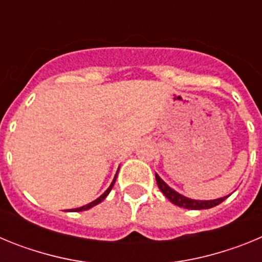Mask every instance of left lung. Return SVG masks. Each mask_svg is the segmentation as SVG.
I'll return each instance as SVG.
<instances>
[{
	"instance_id": "obj_1",
	"label": "left lung",
	"mask_w": 262,
	"mask_h": 262,
	"mask_svg": "<svg viewBox=\"0 0 262 262\" xmlns=\"http://www.w3.org/2000/svg\"><path fill=\"white\" fill-rule=\"evenodd\" d=\"M156 182L157 186L161 191H163L164 195L168 198L173 205L180 206V207H184L187 210H203V209H211L214 206H217L219 203L223 202L227 196L223 198H217V200H211V201H198V200H190L187 196L182 195V194L177 193L176 190H173L172 187H169L165 182L159 177V174L156 173Z\"/></svg>"
}]
</instances>
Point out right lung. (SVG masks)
Here are the masks:
<instances>
[{"mask_svg": "<svg viewBox=\"0 0 262 262\" xmlns=\"http://www.w3.org/2000/svg\"><path fill=\"white\" fill-rule=\"evenodd\" d=\"M115 180H117V176H115V177H114V180H113V182H111V185H110V186H108V189H107V190H106L105 193L102 194V195H101V196H98V198H97L96 201H93V202L88 203V205L82 206V207H78V209H72L71 211H85V210H89V209H92V207H93V206H96V205H98V203H101V202H102V201L105 200L106 196H107V194L110 193V190H111V189H113V186H114V184H115Z\"/></svg>", "mask_w": 262, "mask_h": 262, "instance_id": "1", "label": "right lung"}]
</instances>
